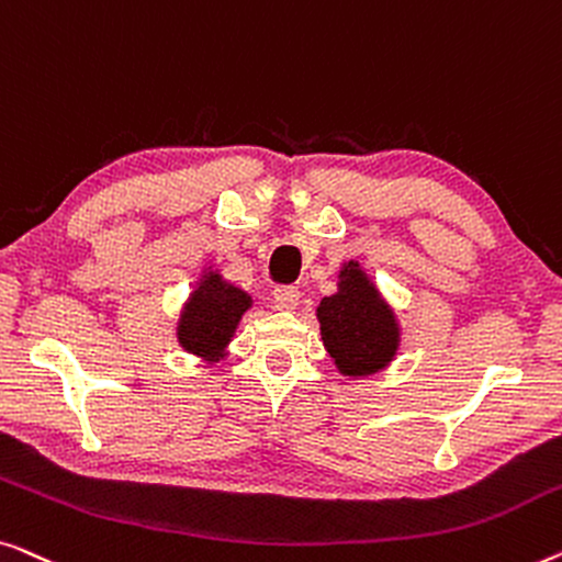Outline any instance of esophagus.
Here are the masks:
<instances>
[{
    "mask_svg": "<svg viewBox=\"0 0 562 562\" xmlns=\"http://www.w3.org/2000/svg\"><path fill=\"white\" fill-rule=\"evenodd\" d=\"M300 303V290L295 284H280V288H274V305L280 307V311H295Z\"/></svg>",
    "mask_w": 562,
    "mask_h": 562,
    "instance_id": "1",
    "label": "esophagus"
}]
</instances>
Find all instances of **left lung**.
Returning <instances> with one entry per match:
<instances>
[{"mask_svg": "<svg viewBox=\"0 0 562 562\" xmlns=\"http://www.w3.org/2000/svg\"><path fill=\"white\" fill-rule=\"evenodd\" d=\"M318 321L323 346L346 376L376 374L397 353V321L359 262L344 265L338 292L321 300Z\"/></svg>", "mask_w": 562, "mask_h": 562, "instance_id": "1", "label": "left lung"}]
</instances>
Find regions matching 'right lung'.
<instances>
[{
  "label": "right lung",
  "mask_w": 562,
  "mask_h": 562,
  "mask_svg": "<svg viewBox=\"0 0 562 562\" xmlns=\"http://www.w3.org/2000/svg\"><path fill=\"white\" fill-rule=\"evenodd\" d=\"M249 305L251 297L247 292L224 282L216 272L203 274L199 288L191 292V300L180 313V346L205 361H218Z\"/></svg>",
  "instance_id": "1"
}]
</instances>
